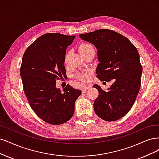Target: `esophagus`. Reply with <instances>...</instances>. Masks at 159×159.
<instances>
[{
  "instance_id": "obj_1",
  "label": "esophagus",
  "mask_w": 159,
  "mask_h": 159,
  "mask_svg": "<svg viewBox=\"0 0 159 159\" xmlns=\"http://www.w3.org/2000/svg\"><path fill=\"white\" fill-rule=\"evenodd\" d=\"M89 88H90V86H84L83 88L82 89V92H83V93H85L89 89Z\"/></svg>"
}]
</instances>
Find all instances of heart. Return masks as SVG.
<instances>
[{
	"mask_svg": "<svg viewBox=\"0 0 159 159\" xmlns=\"http://www.w3.org/2000/svg\"><path fill=\"white\" fill-rule=\"evenodd\" d=\"M93 48V46H92L89 43H83L80 45L79 47V52L81 55L84 54L85 52H86L87 51H88L90 48ZM66 58H67V56H66L65 57V61L66 60ZM78 77L83 80H89V74L87 73H80L78 75Z\"/></svg>",
	"mask_w": 159,
	"mask_h": 159,
	"instance_id": "b5f03b06",
	"label": "heart"
}]
</instances>
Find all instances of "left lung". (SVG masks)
Returning <instances> with one entry per match:
<instances>
[{"label":"left lung","instance_id":"1","mask_svg":"<svg viewBox=\"0 0 159 159\" xmlns=\"http://www.w3.org/2000/svg\"><path fill=\"white\" fill-rule=\"evenodd\" d=\"M79 37L97 49L100 63L96 77L101 81L115 79L106 91L93 85L98 90L94 102L95 113L107 121L120 120L131 110L140 90L143 69L138 51L126 37L113 30H98Z\"/></svg>","mask_w":159,"mask_h":159}]
</instances>
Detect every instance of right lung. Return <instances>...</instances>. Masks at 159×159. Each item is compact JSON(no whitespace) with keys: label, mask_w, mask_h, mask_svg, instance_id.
Instances as JSON below:
<instances>
[{"label":"right lung","mask_w":159,"mask_h":159,"mask_svg":"<svg viewBox=\"0 0 159 159\" xmlns=\"http://www.w3.org/2000/svg\"><path fill=\"white\" fill-rule=\"evenodd\" d=\"M75 35L45 34L38 38L24 53L20 76L24 90L32 109L44 121L60 125L73 117L76 100L81 90L69 84L63 92L56 88V80L66 76V49Z\"/></svg>","instance_id":"add662e5"}]
</instances>
